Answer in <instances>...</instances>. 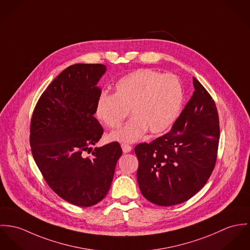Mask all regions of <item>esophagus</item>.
Returning <instances> with one entry per match:
<instances>
[{
  "label": "esophagus",
  "instance_id": "34e87169",
  "mask_svg": "<svg viewBox=\"0 0 250 250\" xmlns=\"http://www.w3.org/2000/svg\"><path fill=\"white\" fill-rule=\"evenodd\" d=\"M121 146H122V149H123V151L125 153H127V152L131 151V146L129 145H127V144H122Z\"/></svg>",
  "mask_w": 250,
  "mask_h": 250
}]
</instances>
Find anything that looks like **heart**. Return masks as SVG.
Segmentation results:
<instances>
[{
    "label": "heart",
    "instance_id": "1",
    "mask_svg": "<svg viewBox=\"0 0 250 250\" xmlns=\"http://www.w3.org/2000/svg\"><path fill=\"white\" fill-rule=\"evenodd\" d=\"M182 100V86L176 77L141 69L120 79L113 95H101L96 104V116L105 126L116 128L129 109L132 118L108 138L132 143L142 138L147 129L157 134L168 128L178 116Z\"/></svg>",
    "mask_w": 250,
    "mask_h": 250
}]
</instances>
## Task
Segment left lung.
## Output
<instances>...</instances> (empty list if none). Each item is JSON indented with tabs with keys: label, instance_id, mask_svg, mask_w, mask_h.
<instances>
[{
	"label": "left lung",
	"instance_id": "left-lung-1",
	"mask_svg": "<svg viewBox=\"0 0 250 250\" xmlns=\"http://www.w3.org/2000/svg\"><path fill=\"white\" fill-rule=\"evenodd\" d=\"M171 129L135 146L142 194L159 206L187 201L209 179L217 160L220 122L216 104L200 83Z\"/></svg>",
	"mask_w": 250,
	"mask_h": 250
}]
</instances>
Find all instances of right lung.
<instances>
[{
    "label": "right lung",
    "instance_id": "1",
    "mask_svg": "<svg viewBox=\"0 0 250 250\" xmlns=\"http://www.w3.org/2000/svg\"><path fill=\"white\" fill-rule=\"evenodd\" d=\"M103 64L66 68L41 95L32 114L29 143L33 159L53 191L81 207L107 194L122 155L118 142L96 146L104 129L94 117L105 74ZM92 152L91 158L84 151Z\"/></svg>",
    "mask_w": 250,
    "mask_h": 250
}]
</instances>
